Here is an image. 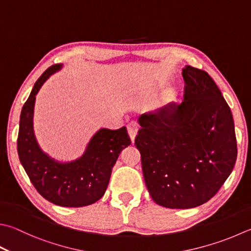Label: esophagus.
<instances>
[{
	"instance_id": "esophagus-1",
	"label": "esophagus",
	"mask_w": 251,
	"mask_h": 251,
	"mask_svg": "<svg viewBox=\"0 0 251 251\" xmlns=\"http://www.w3.org/2000/svg\"><path fill=\"white\" fill-rule=\"evenodd\" d=\"M126 127H127V133L130 135L131 141L134 142L135 136L138 134V131H139V125L134 121H131Z\"/></svg>"
}]
</instances>
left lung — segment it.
Wrapping results in <instances>:
<instances>
[{
  "mask_svg": "<svg viewBox=\"0 0 251 251\" xmlns=\"http://www.w3.org/2000/svg\"><path fill=\"white\" fill-rule=\"evenodd\" d=\"M183 100L139 118L135 146L152 199L191 209L213 198L237 157L231 111L205 71L187 65Z\"/></svg>",
  "mask_w": 251,
  "mask_h": 251,
  "instance_id": "left-lung-1",
  "label": "left lung"
}]
</instances>
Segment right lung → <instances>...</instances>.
I'll use <instances>...</instances> for the list:
<instances>
[{
    "mask_svg": "<svg viewBox=\"0 0 251 251\" xmlns=\"http://www.w3.org/2000/svg\"><path fill=\"white\" fill-rule=\"evenodd\" d=\"M62 68L54 64L37 79L24 105L17 152L24 169L37 191L55 205L79 207L93 204L105 195L112 167L122 150L131 144L126 127L98 130L81 157L62 163L51 158L40 149L34 133L36 95L47 79Z\"/></svg>",
    "mask_w": 251,
    "mask_h": 251,
    "instance_id": "right-lung-1",
    "label": "right lung"
}]
</instances>
